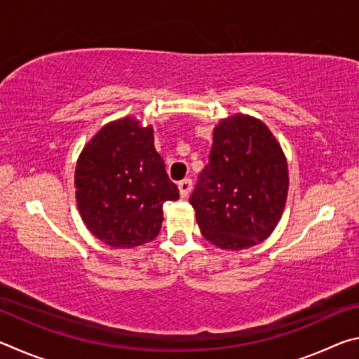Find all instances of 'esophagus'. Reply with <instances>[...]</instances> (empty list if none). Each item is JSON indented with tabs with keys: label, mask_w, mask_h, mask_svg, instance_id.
I'll return each instance as SVG.
<instances>
[{
	"label": "esophagus",
	"mask_w": 359,
	"mask_h": 359,
	"mask_svg": "<svg viewBox=\"0 0 359 359\" xmlns=\"http://www.w3.org/2000/svg\"><path fill=\"white\" fill-rule=\"evenodd\" d=\"M191 188H193L191 179H184L182 182H179V191L182 198H187L188 194L191 193Z\"/></svg>",
	"instance_id": "esophagus-1"
}]
</instances>
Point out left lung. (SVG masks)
I'll list each match as a JSON object with an SVG mask.
<instances>
[{
  "mask_svg": "<svg viewBox=\"0 0 359 359\" xmlns=\"http://www.w3.org/2000/svg\"><path fill=\"white\" fill-rule=\"evenodd\" d=\"M287 194V158L271 130L250 115L223 118L190 196L204 238L223 250L259 244L280 220Z\"/></svg>",
  "mask_w": 359,
  "mask_h": 359,
  "instance_id": "1",
  "label": "left lung"
}]
</instances>
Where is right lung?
<instances>
[{
  "instance_id": "1",
  "label": "right lung",
  "mask_w": 359,
  "mask_h": 359,
  "mask_svg": "<svg viewBox=\"0 0 359 359\" xmlns=\"http://www.w3.org/2000/svg\"><path fill=\"white\" fill-rule=\"evenodd\" d=\"M74 185L85 226L115 248L154 241L163 204L179 199L155 150L154 128L136 117L111 121L90 139L77 160Z\"/></svg>"
}]
</instances>
